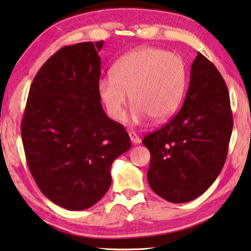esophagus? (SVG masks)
Wrapping results in <instances>:
<instances>
[{"mask_svg":"<svg viewBox=\"0 0 251 251\" xmlns=\"http://www.w3.org/2000/svg\"><path fill=\"white\" fill-rule=\"evenodd\" d=\"M129 137H130V139H131V143L135 144V145H137V144H139L140 142H142L139 137L137 136V133L133 132V131L129 132Z\"/></svg>","mask_w":251,"mask_h":251,"instance_id":"obj_1","label":"esophagus"}]
</instances>
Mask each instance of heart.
<instances>
[{"label":"heart","instance_id":"1","mask_svg":"<svg viewBox=\"0 0 251 251\" xmlns=\"http://www.w3.org/2000/svg\"><path fill=\"white\" fill-rule=\"evenodd\" d=\"M187 70L179 54L145 47L126 53L112 68L111 77L98 83V92L106 112L115 121L126 116L128 97L135 106L132 119L140 122L170 119L183 100Z\"/></svg>","mask_w":251,"mask_h":251}]
</instances>
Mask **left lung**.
Here are the masks:
<instances>
[{
  "mask_svg": "<svg viewBox=\"0 0 251 251\" xmlns=\"http://www.w3.org/2000/svg\"><path fill=\"white\" fill-rule=\"evenodd\" d=\"M232 129L224 78L198 52L183 107L167 125L143 139L151 153L147 173L151 188L173 203L203 194L224 167Z\"/></svg>",
  "mask_w": 251,
  "mask_h": 251,
  "instance_id": "obj_1",
  "label": "left lung"
}]
</instances>
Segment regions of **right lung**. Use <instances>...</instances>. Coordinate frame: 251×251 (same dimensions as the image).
Here are the masks:
<instances>
[{"label": "right lung", "mask_w": 251, "mask_h": 251, "mask_svg": "<svg viewBox=\"0 0 251 251\" xmlns=\"http://www.w3.org/2000/svg\"><path fill=\"white\" fill-rule=\"evenodd\" d=\"M102 44L66 46L51 56L34 77L22 120L34 180L68 210L97 203L111 186L113 161L131 147L125 126L109 119L100 102Z\"/></svg>", "instance_id": "add662e5"}]
</instances>
